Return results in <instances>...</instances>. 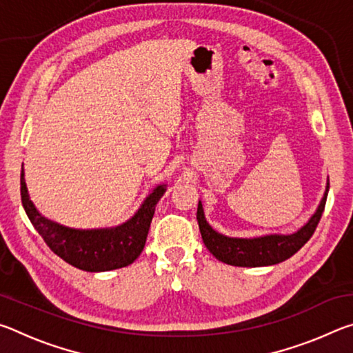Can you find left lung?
I'll return each mask as SVG.
<instances>
[{"label":"left lung","mask_w":353,"mask_h":353,"mask_svg":"<svg viewBox=\"0 0 353 353\" xmlns=\"http://www.w3.org/2000/svg\"><path fill=\"white\" fill-rule=\"evenodd\" d=\"M328 187L330 183L327 182L324 198L321 199L318 210L314 212L308 223L301 227L294 234L290 235H265L256 238H232L223 234H218L216 230L212 229V225L207 223L204 208L199 201L198 204V224L202 235V240L207 249L216 256L219 261L227 263L232 266H243V268H256V266H270L277 265L280 261L294 255L303 244H305L318 227L322 212H324Z\"/></svg>","instance_id":"1"}]
</instances>
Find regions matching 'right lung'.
Here are the masks:
<instances>
[{"label":"right lung","mask_w":353,"mask_h":353,"mask_svg":"<svg viewBox=\"0 0 353 353\" xmlns=\"http://www.w3.org/2000/svg\"><path fill=\"white\" fill-rule=\"evenodd\" d=\"M21 204L31 221L52 252L61 256L68 265L87 272L112 271L129 266L141 254L146 244V236L151 227L155 205L166 191V185H159L152 190L132 218L121 225L110 229H70L46 219L37 212L29 199L25 172L21 170Z\"/></svg>","instance_id":"1"}]
</instances>
